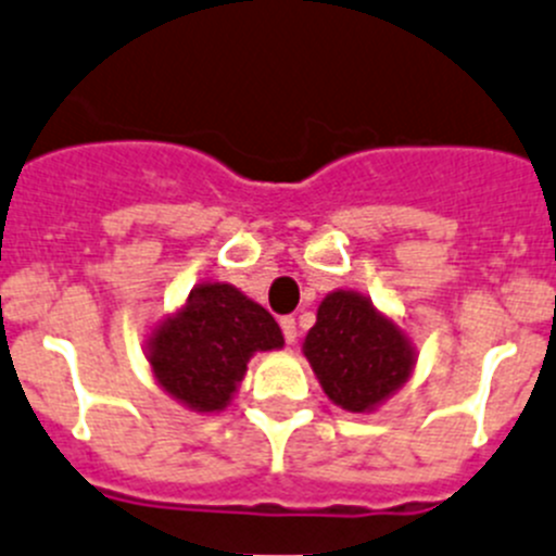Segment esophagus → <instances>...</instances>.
<instances>
[{
	"instance_id": "1",
	"label": "esophagus",
	"mask_w": 556,
	"mask_h": 556,
	"mask_svg": "<svg viewBox=\"0 0 556 556\" xmlns=\"http://www.w3.org/2000/svg\"><path fill=\"white\" fill-rule=\"evenodd\" d=\"M279 326H282L285 342L293 344L295 337H299V331H295V317H282V320H279Z\"/></svg>"
}]
</instances>
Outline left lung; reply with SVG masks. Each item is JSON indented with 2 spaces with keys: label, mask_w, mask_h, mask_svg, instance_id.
Segmentation results:
<instances>
[{
  "label": "left lung",
  "mask_w": 556,
  "mask_h": 556,
  "mask_svg": "<svg viewBox=\"0 0 556 556\" xmlns=\"http://www.w3.org/2000/svg\"><path fill=\"white\" fill-rule=\"evenodd\" d=\"M304 355L326 396L350 413L375 409L407 382L415 364L402 328L353 290L323 299L317 323L304 339Z\"/></svg>",
  "instance_id": "left-lung-1"
}]
</instances>
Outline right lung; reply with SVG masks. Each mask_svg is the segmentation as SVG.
<instances>
[{"instance_id":"1","label":"right lung","mask_w":556,"mask_h":556,"mask_svg":"<svg viewBox=\"0 0 556 556\" xmlns=\"http://www.w3.org/2000/svg\"><path fill=\"white\" fill-rule=\"evenodd\" d=\"M282 344L277 320L261 304L233 285L206 282L152 333L149 364L170 396L198 413H214L233 399L247 361Z\"/></svg>"}]
</instances>
